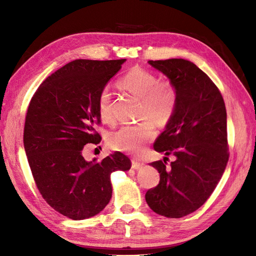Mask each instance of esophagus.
Segmentation results:
<instances>
[{
  "instance_id": "1",
  "label": "esophagus",
  "mask_w": 256,
  "mask_h": 256,
  "mask_svg": "<svg viewBox=\"0 0 256 256\" xmlns=\"http://www.w3.org/2000/svg\"><path fill=\"white\" fill-rule=\"evenodd\" d=\"M142 166V162H138V160H131V168H132L138 170V168H140Z\"/></svg>"
}]
</instances>
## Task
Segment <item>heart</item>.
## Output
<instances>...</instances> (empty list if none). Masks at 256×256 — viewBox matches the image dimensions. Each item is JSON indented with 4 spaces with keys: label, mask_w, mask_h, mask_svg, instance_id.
Wrapping results in <instances>:
<instances>
[{
    "label": "heart",
    "mask_w": 256,
    "mask_h": 256,
    "mask_svg": "<svg viewBox=\"0 0 256 256\" xmlns=\"http://www.w3.org/2000/svg\"><path fill=\"white\" fill-rule=\"evenodd\" d=\"M118 83L122 88L140 99V118L146 120L112 132L107 142L116 151L140 153L156 136L154 125L149 120L160 126L168 124L176 110L178 92L171 81L158 80L153 72L140 68L128 70ZM96 104L101 120L110 123L114 120L112 94L107 88L101 90Z\"/></svg>",
    "instance_id": "obj_1"
}]
</instances>
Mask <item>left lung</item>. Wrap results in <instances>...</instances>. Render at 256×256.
<instances>
[{
  "label": "left lung",
  "instance_id": "left-lung-1",
  "mask_svg": "<svg viewBox=\"0 0 256 256\" xmlns=\"http://www.w3.org/2000/svg\"><path fill=\"white\" fill-rule=\"evenodd\" d=\"M177 90L176 110L154 150L168 157L151 162L160 174L146 192L150 208L166 218L188 216L205 203L220 181L229 158L227 114L223 96L212 79L196 64L181 58L149 60Z\"/></svg>",
  "mask_w": 256,
  "mask_h": 256
}]
</instances>
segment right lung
I'll use <instances>...</instances> for the list:
<instances>
[{
    "mask_svg": "<svg viewBox=\"0 0 256 256\" xmlns=\"http://www.w3.org/2000/svg\"><path fill=\"white\" fill-rule=\"evenodd\" d=\"M125 62H70L40 85L28 107L24 147L35 184L52 208L72 220L102 212L112 199L110 174L131 168L120 152L101 162L82 156L85 144L101 142L98 96Z\"/></svg>",
    "mask_w": 256,
    "mask_h": 256,
    "instance_id": "add662e5",
    "label": "right lung"
}]
</instances>
